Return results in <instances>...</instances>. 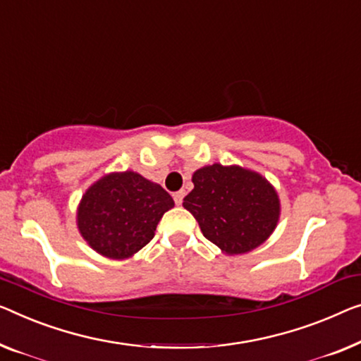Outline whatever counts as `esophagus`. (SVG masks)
<instances>
[{"label":"esophagus","mask_w":361,"mask_h":361,"mask_svg":"<svg viewBox=\"0 0 361 361\" xmlns=\"http://www.w3.org/2000/svg\"><path fill=\"white\" fill-rule=\"evenodd\" d=\"M183 197H185V191H178V192H175V195H173V199H175V204H176V206H181Z\"/></svg>","instance_id":"34e87169"}]
</instances>
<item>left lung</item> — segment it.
<instances>
[{
  "instance_id": "8db88e82",
  "label": "left lung",
  "mask_w": 361,
  "mask_h": 361,
  "mask_svg": "<svg viewBox=\"0 0 361 361\" xmlns=\"http://www.w3.org/2000/svg\"><path fill=\"white\" fill-rule=\"evenodd\" d=\"M192 191L183 207L197 220L202 235L228 256L256 250L281 219V199L271 183L240 165L212 164L192 173Z\"/></svg>"
}]
</instances>
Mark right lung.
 Here are the masks:
<instances>
[{"instance_id":"add662e5","label":"right lung","mask_w":361,"mask_h":361,"mask_svg":"<svg viewBox=\"0 0 361 361\" xmlns=\"http://www.w3.org/2000/svg\"><path fill=\"white\" fill-rule=\"evenodd\" d=\"M173 206V199L157 183L133 170L113 171L85 190L76 224L90 248L121 261L154 238L160 219Z\"/></svg>"}]
</instances>
